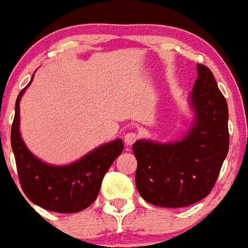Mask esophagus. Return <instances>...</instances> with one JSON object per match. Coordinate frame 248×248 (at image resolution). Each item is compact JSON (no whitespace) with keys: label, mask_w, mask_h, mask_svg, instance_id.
Instances as JSON below:
<instances>
[{"label":"esophagus","mask_w":248,"mask_h":248,"mask_svg":"<svg viewBox=\"0 0 248 248\" xmlns=\"http://www.w3.org/2000/svg\"><path fill=\"white\" fill-rule=\"evenodd\" d=\"M124 143L127 145V146H131V145H134L137 140V134L135 132H128V134L124 135Z\"/></svg>","instance_id":"esophagus-1"}]
</instances>
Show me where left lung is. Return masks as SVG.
<instances>
[{
  "label": "left lung",
  "instance_id": "left-lung-1",
  "mask_svg": "<svg viewBox=\"0 0 248 248\" xmlns=\"http://www.w3.org/2000/svg\"><path fill=\"white\" fill-rule=\"evenodd\" d=\"M190 93L194 122L180 141L139 140L132 145L137 160L136 186L154 205L182 208L205 198L228 154V106L213 73L198 64Z\"/></svg>",
  "mask_w": 248,
  "mask_h": 248
}]
</instances>
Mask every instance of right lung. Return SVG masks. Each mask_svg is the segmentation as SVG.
Segmentation results:
<instances>
[{
  "mask_svg": "<svg viewBox=\"0 0 248 248\" xmlns=\"http://www.w3.org/2000/svg\"><path fill=\"white\" fill-rule=\"evenodd\" d=\"M26 88L16 99L11 127V146L22 190L34 204L47 211L58 213L83 211L97 198L103 176L124 151V142L117 139L105 143L69 165L54 166L43 163L29 151L20 135V99Z\"/></svg>",
  "mask_w": 248,
  "mask_h": 248,
  "instance_id": "right-lung-1",
  "label": "right lung"
}]
</instances>
